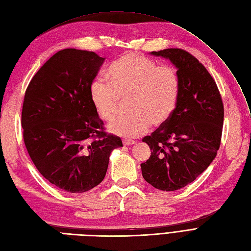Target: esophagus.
<instances>
[{
    "instance_id": "34e87169",
    "label": "esophagus",
    "mask_w": 251,
    "mask_h": 251,
    "mask_svg": "<svg viewBox=\"0 0 251 251\" xmlns=\"http://www.w3.org/2000/svg\"><path fill=\"white\" fill-rule=\"evenodd\" d=\"M123 143H124V145H133V144H135V143H136V141H134V140H128V139H125V140L123 141Z\"/></svg>"
}]
</instances>
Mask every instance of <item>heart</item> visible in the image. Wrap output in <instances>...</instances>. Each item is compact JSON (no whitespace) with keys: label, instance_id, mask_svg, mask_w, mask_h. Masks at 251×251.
Returning a JSON list of instances; mask_svg holds the SVG:
<instances>
[{"label":"heart","instance_id":"1","mask_svg":"<svg viewBox=\"0 0 251 251\" xmlns=\"http://www.w3.org/2000/svg\"><path fill=\"white\" fill-rule=\"evenodd\" d=\"M108 82L98 79L90 86V99L99 116L109 122L116 115L120 100H127L131 113L120 115L108 128L111 133L136 138L149 131L151 125L165 124L174 113L179 93L176 71L158 65L138 53L120 56L109 67Z\"/></svg>","mask_w":251,"mask_h":251}]
</instances>
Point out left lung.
Instances as JSON below:
<instances>
[{
    "instance_id": "obj_1",
    "label": "left lung",
    "mask_w": 251,
    "mask_h": 251,
    "mask_svg": "<svg viewBox=\"0 0 251 251\" xmlns=\"http://www.w3.org/2000/svg\"><path fill=\"white\" fill-rule=\"evenodd\" d=\"M169 59L177 68L179 93L174 113L142 141L151 151L141 164L142 176L162 191H176L201 176L220 148L223 102L215 80L187 50L151 51Z\"/></svg>"
}]
</instances>
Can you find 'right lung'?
I'll return each mask as SVG.
<instances>
[{"mask_svg":"<svg viewBox=\"0 0 251 251\" xmlns=\"http://www.w3.org/2000/svg\"><path fill=\"white\" fill-rule=\"evenodd\" d=\"M105 58L94 51L59 50L32 77L22 111L24 142L40 175L71 193L89 191L106 176L119 137L106 133L90 99Z\"/></svg>","mask_w":251,"mask_h":251,"instance_id":"1","label":"right lung"}]
</instances>
